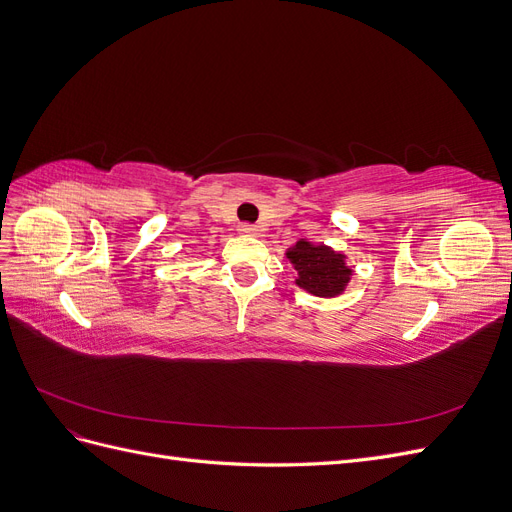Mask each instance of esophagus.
Wrapping results in <instances>:
<instances>
[{"label": "esophagus", "instance_id": "34e87169", "mask_svg": "<svg viewBox=\"0 0 512 512\" xmlns=\"http://www.w3.org/2000/svg\"><path fill=\"white\" fill-rule=\"evenodd\" d=\"M239 232H241V235L254 237V235H258V226H254V224H239Z\"/></svg>", "mask_w": 512, "mask_h": 512}]
</instances>
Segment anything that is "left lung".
Wrapping results in <instances>:
<instances>
[{
	"label": "left lung",
	"instance_id": "8db88e82",
	"mask_svg": "<svg viewBox=\"0 0 512 512\" xmlns=\"http://www.w3.org/2000/svg\"><path fill=\"white\" fill-rule=\"evenodd\" d=\"M286 258L299 273L297 286L316 297H337L346 290L352 277L346 256L337 254L329 245H314L301 239L286 252Z\"/></svg>",
	"mask_w": 512,
	"mask_h": 512
}]
</instances>
